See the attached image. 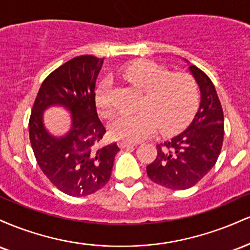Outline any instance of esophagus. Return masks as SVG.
<instances>
[{"label": "esophagus", "mask_w": 250, "mask_h": 250, "mask_svg": "<svg viewBox=\"0 0 250 250\" xmlns=\"http://www.w3.org/2000/svg\"><path fill=\"white\" fill-rule=\"evenodd\" d=\"M119 146H120V148H129V147H134V146H136V143L127 142V141H120Z\"/></svg>", "instance_id": "34e87169"}]
</instances>
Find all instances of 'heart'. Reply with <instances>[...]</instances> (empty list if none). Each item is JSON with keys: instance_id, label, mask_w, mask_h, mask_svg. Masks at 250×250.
<instances>
[{"instance_id": "heart-1", "label": "heart", "mask_w": 250, "mask_h": 250, "mask_svg": "<svg viewBox=\"0 0 250 250\" xmlns=\"http://www.w3.org/2000/svg\"><path fill=\"white\" fill-rule=\"evenodd\" d=\"M122 77L143 96L139 113L120 114L109 125V133L116 140L137 142L160 128L161 133H173L187 123L199 104V88L190 75L170 74L153 61L141 60L129 63L122 69ZM95 104L102 115L115 110L113 87L103 79L95 90Z\"/></svg>"}]
</instances>
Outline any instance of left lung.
Returning a JSON list of instances; mask_svg holds the SVG:
<instances>
[{
	"instance_id": "obj_1",
	"label": "left lung",
	"mask_w": 250,
	"mask_h": 250,
	"mask_svg": "<svg viewBox=\"0 0 250 250\" xmlns=\"http://www.w3.org/2000/svg\"><path fill=\"white\" fill-rule=\"evenodd\" d=\"M201 91L193 121L182 133L157 145V156L147 174L162 187L183 190L196 185L214 167L225 135L222 105L209 77L196 65L189 67Z\"/></svg>"
}]
</instances>
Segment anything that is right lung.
<instances>
[{
  "mask_svg": "<svg viewBox=\"0 0 250 250\" xmlns=\"http://www.w3.org/2000/svg\"><path fill=\"white\" fill-rule=\"evenodd\" d=\"M103 60L91 55L71 59L43 81L29 119V139L43 174L57 189L70 196H87L110 179L116 142L99 147L105 134L95 104V83ZM60 105L72 115L71 130L61 138L44 127L42 113Z\"/></svg>",
  "mask_w": 250,
  "mask_h": 250,
  "instance_id": "obj_1",
  "label": "right lung"
}]
</instances>
